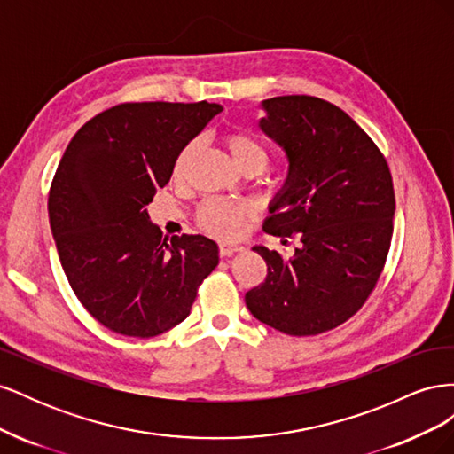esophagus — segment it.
I'll list each match as a JSON object with an SVG mask.
<instances>
[{
  "label": "esophagus",
  "mask_w": 454,
  "mask_h": 454,
  "mask_svg": "<svg viewBox=\"0 0 454 454\" xmlns=\"http://www.w3.org/2000/svg\"><path fill=\"white\" fill-rule=\"evenodd\" d=\"M242 250H244V246L240 242H222V244H219V254H222L223 257H231V255H235Z\"/></svg>",
  "instance_id": "esophagus-1"
}]
</instances>
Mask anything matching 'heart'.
Listing matches in <instances>:
<instances>
[{
	"mask_svg": "<svg viewBox=\"0 0 454 454\" xmlns=\"http://www.w3.org/2000/svg\"><path fill=\"white\" fill-rule=\"evenodd\" d=\"M225 144L232 160H235V164L240 170L261 172L267 168L269 159H270L269 149L257 138V136L250 132H232L225 138ZM193 149L195 145L189 144L182 151L180 157H177L174 164V177H180L184 174L189 157L193 155ZM250 212L252 210L248 204L231 202L223 199H212L202 204V208L199 212V222L202 229L212 232V235L232 237L240 231L242 222L250 215Z\"/></svg>",
	"mask_w": 454,
	"mask_h": 454,
	"instance_id": "1",
	"label": "heart"
}]
</instances>
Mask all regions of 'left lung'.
Returning <instances> with one entry per match:
<instances>
[{"label":"left lung","mask_w":454,"mask_h":454,"mask_svg":"<svg viewBox=\"0 0 454 454\" xmlns=\"http://www.w3.org/2000/svg\"><path fill=\"white\" fill-rule=\"evenodd\" d=\"M261 109V130L287 159L263 229L297 235L301 246L292 257L254 246L267 278L246 294V307L286 335H318L358 312L380 277L394 231L392 176L340 107L294 94L263 100Z\"/></svg>","instance_id":"8db88e82"}]
</instances>
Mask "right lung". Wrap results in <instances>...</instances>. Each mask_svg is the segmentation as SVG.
Returning <instances> with one entry per match:
<instances>
[{
	"label": "right lung",
	"instance_id": "right-lung-1",
	"mask_svg": "<svg viewBox=\"0 0 454 454\" xmlns=\"http://www.w3.org/2000/svg\"><path fill=\"white\" fill-rule=\"evenodd\" d=\"M219 104L136 102L92 117L66 147L49 193V223L66 278L115 333L155 337L184 322L219 263L215 240L162 239L147 206Z\"/></svg>",
	"mask_w": 454,
	"mask_h": 454
}]
</instances>
